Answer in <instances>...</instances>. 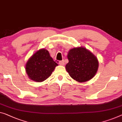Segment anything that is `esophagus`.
I'll return each instance as SVG.
<instances>
[{"mask_svg": "<svg viewBox=\"0 0 122 122\" xmlns=\"http://www.w3.org/2000/svg\"><path fill=\"white\" fill-rule=\"evenodd\" d=\"M59 65H62V66H63V65H65V61L62 60V61H59Z\"/></svg>", "mask_w": 122, "mask_h": 122, "instance_id": "1", "label": "esophagus"}]
</instances>
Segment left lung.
Listing matches in <instances>:
<instances>
[{
	"label": "left lung",
	"instance_id": "obj_1",
	"mask_svg": "<svg viewBox=\"0 0 122 122\" xmlns=\"http://www.w3.org/2000/svg\"><path fill=\"white\" fill-rule=\"evenodd\" d=\"M66 71L73 79L84 82L94 77L99 67V62L90 51L83 47L74 48L68 52Z\"/></svg>",
	"mask_w": 122,
	"mask_h": 122
}]
</instances>
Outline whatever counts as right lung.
Returning <instances> with one entry per match:
<instances>
[{
	"mask_svg": "<svg viewBox=\"0 0 122 122\" xmlns=\"http://www.w3.org/2000/svg\"><path fill=\"white\" fill-rule=\"evenodd\" d=\"M57 63L50 57L48 50H38L27 61L26 71L29 78L33 81L41 82L51 76Z\"/></svg>",
	"mask_w": 122,
	"mask_h": 122,
	"instance_id": "1",
	"label": "right lung"
}]
</instances>
